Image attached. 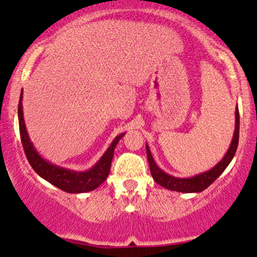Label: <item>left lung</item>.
Here are the masks:
<instances>
[{"instance_id": "8db88e82", "label": "left lung", "mask_w": 257, "mask_h": 257, "mask_svg": "<svg viewBox=\"0 0 257 257\" xmlns=\"http://www.w3.org/2000/svg\"><path fill=\"white\" fill-rule=\"evenodd\" d=\"M239 131L240 115L239 109L236 108V110H235L234 137H232L231 144H230L229 150H227V153L225 154V157L222 158L212 169H210L205 173H201V174L195 175V177L193 178H175L167 174L165 172H163V170L155 164L154 159H153L152 157V153H150L149 150V147L147 145V157L148 162H149L150 173H152L153 179H154L159 185H162L163 188H167L173 191H179V193H200V191L205 190L208 186L211 185V184L222 174V172L226 169V167L230 164L232 158H234L237 149V144H239Z\"/></svg>"}]
</instances>
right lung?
Returning <instances> with one entry per match:
<instances>
[{
  "mask_svg": "<svg viewBox=\"0 0 257 257\" xmlns=\"http://www.w3.org/2000/svg\"><path fill=\"white\" fill-rule=\"evenodd\" d=\"M18 123H20L21 142H22L26 157H27L33 170L41 178L51 183L52 185L72 194L92 191L97 189L100 184L104 183V180L109 175L110 172L114 149H115L116 144L120 141L121 137L124 136V133H121L120 136L115 137L110 147L108 148L107 152L103 154V157L98 160L94 167L90 168L87 172H73V170L64 169V168L51 164L47 160L43 159L38 154L37 150L35 149L32 142L30 141V137H28L27 129H26L25 125V119H23L22 93H21L20 103H18Z\"/></svg>",
  "mask_w": 257,
  "mask_h": 257,
  "instance_id": "1",
  "label": "right lung"
}]
</instances>
